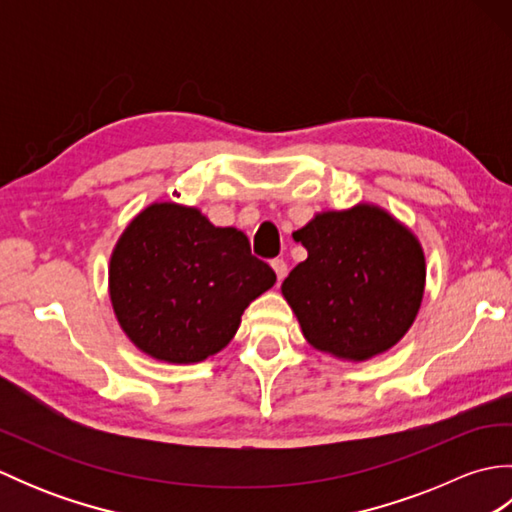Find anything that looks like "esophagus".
Instances as JSON below:
<instances>
[{"mask_svg": "<svg viewBox=\"0 0 512 512\" xmlns=\"http://www.w3.org/2000/svg\"><path fill=\"white\" fill-rule=\"evenodd\" d=\"M270 266H273V270H275L277 281H281V279L288 275V266H286L284 259H273V262H270Z\"/></svg>", "mask_w": 512, "mask_h": 512, "instance_id": "34e87169", "label": "esophagus"}]
</instances>
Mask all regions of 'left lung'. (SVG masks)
<instances>
[{"mask_svg":"<svg viewBox=\"0 0 512 512\" xmlns=\"http://www.w3.org/2000/svg\"><path fill=\"white\" fill-rule=\"evenodd\" d=\"M308 259L281 284L306 341L367 361L411 328L424 295V253L407 226L374 204L323 211L292 235Z\"/></svg>","mask_w":512,"mask_h":512,"instance_id":"1","label":"left lung"}]
</instances>
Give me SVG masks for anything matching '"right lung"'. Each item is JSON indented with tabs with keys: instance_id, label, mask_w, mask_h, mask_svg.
I'll return each instance as SVG.
<instances>
[{
	"instance_id": "obj_1",
	"label": "right lung",
	"mask_w": 512,
	"mask_h": 512,
	"mask_svg": "<svg viewBox=\"0 0 512 512\" xmlns=\"http://www.w3.org/2000/svg\"><path fill=\"white\" fill-rule=\"evenodd\" d=\"M275 281L242 231L173 202L140 211L110 259V299L123 332L151 358L178 365L224 350L248 303Z\"/></svg>"
}]
</instances>
